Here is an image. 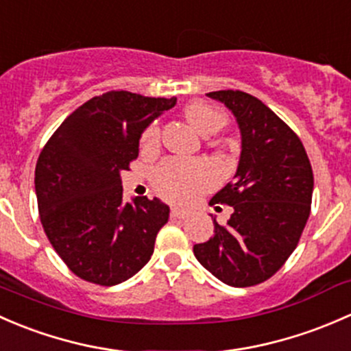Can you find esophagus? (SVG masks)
<instances>
[{
  "mask_svg": "<svg viewBox=\"0 0 351 351\" xmlns=\"http://www.w3.org/2000/svg\"><path fill=\"white\" fill-rule=\"evenodd\" d=\"M171 218H176V219H186L187 218V213L182 211V209L179 208H174L171 211Z\"/></svg>",
  "mask_w": 351,
  "mask_h": 351,
  "instance_id": "esophagus-1",
  "label": "esophagus"
}]
</instances>
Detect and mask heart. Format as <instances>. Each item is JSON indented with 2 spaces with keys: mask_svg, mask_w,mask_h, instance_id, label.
<instances>
[{
  "mask_svg": "<svg viewBox=\"0 0 351 351\" xmlns=\"http://www.w3.org/2000/svg\"><path fill=\"white\" fill-rule=\"evenodd\" d=\"M184 117L201 135L209 136L218 133L226 125V114L211 104L194 101L187 104ZM160 140V128L152 123L142 135L143 149H155ZM213 174L204 165L186 164L177 158H167L155 167L152 174V186L164 199L177 204H191L213 186Z\"/></svg>",
  "mask_w": 351,
  "mask_h": 351,
  "instance_id": "obj_1",
  "label": "heart"
}]
</instances>
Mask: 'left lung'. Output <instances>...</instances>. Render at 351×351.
<instances>
[{
    "instance_id": "8db88e82",
    "label": "left lung",
    "mask_w": 351,
    "mask_h": 351,
    "mask_svg": "<svg viewBox=\"0 0 351 351\" xmlns=\"http://www.w3.org/2000/svg\"><path fill=\"white\" fill-rule=\"evenodd\" d=\"M241 132L237 174L211 199L233 208L215 237L194 245L206 270L233 287L270 279L295 250L308 223L314 177L304 145L270 108L243 91H215Z\"/></svg>"
}]
</instances>
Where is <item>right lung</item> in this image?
Instances as JSON below:
<instances>
[{
    "label": "right lung",
    "instance_id": "add662e5",
    "mask_svg": "<svg viewBox=\"0 0 351 351\" xmlns=\"http://www.w3.org/2000/svg\"><path fill=\"white\" fill-rule=\"evenodd\" d=\"M176 97L110 91L86 101L38 155L35 193L47 238L72 274L117 285L154 254L169 206L147 196L123 204L121 172L138 157L143 130Z\"/></svg>",
    "mask_w": 351,
    "mask_h": 351
}]
</instances>
